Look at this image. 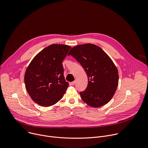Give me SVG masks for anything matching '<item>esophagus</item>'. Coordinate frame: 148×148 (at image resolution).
Masks as SVG:
<instances>
[{
  "mask_svg": "<svg viewBox=\"0 0 148 148\" xmlns=\"http://www.w3.org/2000/svg\"><path fill=\"white\" fill-rule=\"evenodd\" d=\"M75 84V81H73V82H71V86H74Z\"/></svg>",
  "mask_w": 148,
  "mask_h": 148,
  "instance_id": "34e87169",
  "label": "esophagus"
}]
</instances>
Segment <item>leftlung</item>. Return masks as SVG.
Instances as JSON below:
<instances>
[{"label":"left lung","mask_w":148,"mask_h":148,"mask_svg":"<svg viewBox=\"0 0 148 148\" xmlns=\"http://www.w3.org/2000/svg\"><path fill=\"white\" fill-rule=\"evenodd\" d=\"M68 55L80 63L88 76L87 88L79 92L83 101L94 108L107 103L116 90L119 79L118 69L110 57L91 43L73 47Z\"/></svg>","instance_id":"left-lung-1"}]
</instances>
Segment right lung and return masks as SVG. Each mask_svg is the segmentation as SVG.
I'll list each match as a JSON object with an SVG mask.
<instances>
[{"instance_id": "obj_1", "label": "right lung", "mask_w": 148, "mask_h": 148, "mask_svg": "<svg viewBox=\"0 0 148 148\" xmlns=\"http://www.w3.org/2000/svg\"><path fill=\"white\" fill-rule=\"evenodd\" d=\"M71 47L53 44L39 52L25 74L26 89L34 102L50 107L59 101L69 84L64 76L62 62Z\"/></svg>"}]
</instances>
